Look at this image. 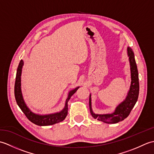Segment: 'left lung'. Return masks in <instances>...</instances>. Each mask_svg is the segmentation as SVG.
I'll use <instances>...</instances> for the list:
<instances>
[{
    "instance_id": "8db88e82",
    "label": "left lung",
    "mask_w": 154,
    "mask_h": 154,
    "mask_svg": "<svg viewBox=\"0 0 154 154\" xmlns=\"http://www.w3.org/2000/svg\"><path fill=\"white\" fill-rule=\"evenodd\" d=\"M127 54L129 58L130 66L131 83L127 95L122 102L118 105L112 113L96 114L93 112L91 104V94L89 96V108L91 115L94 119L106 124H116L125 119L129 115L132 109L137 102L139 94V79L138 71L137 69L134 54L131 48H127Z\"/></svg>"
}]
</instances>
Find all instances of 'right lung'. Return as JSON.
I'll list each match as a JSON object with an SVG mask.
<instances>
[{
	"label": "right lung",
	"instance_id": "obj_1",
	"mask_svg": "<svg viewBox=\"0 0 154 154\" xmlns=\"http://www.w3.org/2000/svg\"><path fill=\"white\" fill-rule=\"evenodd\" d=\"M24 65V61L20 60L17 69L16 76V81L14 85V95L15 99L20 109L26 116L28 120L31 121L32 123L36 124L38 126H50L57 124L63 121L67 115L68 104L67 103L69 100L71 96L76 92L79 87H77L75 89L71 90L68 93V96L66 100H65V106L60 112L55 113L48 114H39L34 113L30 109L26 103H25L24 97L22 95V89H21V75L22 67Z\"/></svg>",
	"mask_w": 154,
	"mask_h": 154
}]
</instances>
